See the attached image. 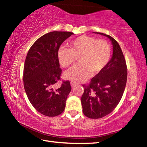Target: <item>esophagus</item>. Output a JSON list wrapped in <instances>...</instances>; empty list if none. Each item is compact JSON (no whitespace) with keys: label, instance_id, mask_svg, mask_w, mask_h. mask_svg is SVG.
<instances>
[{"label":"esophagus","instance_id":"esophagus-1","mask_svg":"<svg viewBox=\"0 0 147 147\" xmlns=\"http://www.w3.org/2000/svg\"><path fill=\"white\" fill-rule=\"evenodd\" d=\"M71 85L72 86V88H74V86H75L76 85H77V84L75 83V82H71Z\"/></svg>","mask_w":147,"mask_h":147}]
</instances>
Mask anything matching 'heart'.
<instances>
[{
	"label": "heart",
	"mask_w": 147,
	"mask_h": 147,
	"mask_svg": "<svg viewBox=\"0 0 147 147\" xmlns=\"http://www.w3.org/2000/svg\"><path fill=\"white\" fill-rule=\"evenodd\" d=\"M70 49L61 47L58 51L59 63L67 68L76 63H80L64 74L70 80L83 82L91 75L103 70L110 59L111 47L107 41L88 36H81L71 41Z\"/></svg>",
	"instance_id": "obj_1"
}]
</instances>
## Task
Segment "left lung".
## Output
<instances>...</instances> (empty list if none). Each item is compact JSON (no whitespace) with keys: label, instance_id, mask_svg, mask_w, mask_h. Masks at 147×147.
<instances>
[{"label":"left lung","instance_id":"obj_1","mask_svg":"<svg viewBox=\"0 0 147 147\" xmlns=\"http://www.w3.org/2000/svg\"><path fill=\"white\" fill-rule=\"evenodd\" d=\"M113 45V56L107 65L91 79L88 85L83 84L81 98L84 115L90 119H100L113 111L123 96L127 80V66L123 52L115 39L103 33Z\"/></svg>","mask_w":147,"mask_h":147}]
</instances>
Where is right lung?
I'll return each mask as SVG.
<instances>
[{"instance_id": "obj_1", "label": "right lung", "mask_w": 147, "mask_h": 147, "mask_svg": "<svg viewBox=\"0 0 147 147\" xmlns=\"http://www.w3.org/2000/svg\"><path fill=\"white\" fill-rule=\"evenodd\" d=\"M74 34L70 32L54 31L37 39L27 54L23 70L24 90L34 108L44 115H60L71 90L70 82L61 80L58 51L61 43Z\"/></svg>"}]
</instances>
